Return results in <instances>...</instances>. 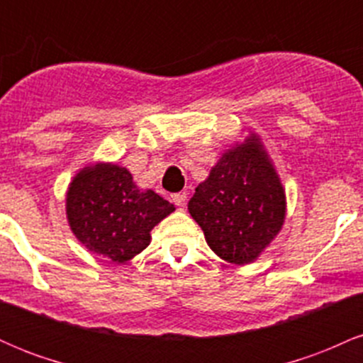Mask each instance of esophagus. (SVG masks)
<instances>
[{"label": "esophagus", "mask_w": 363, "mask_h": 363, "mask_svg": "<svg viewBox=\"0 0 363 363\" xmlns=\"http://www.w3.org/2000/svg\"><path fill=\"white\" fill-rule=\"evenodd\" d=\"M186 199H187L186 193H177V194H172V201L176 203V205H177L179 208H184V206H186Z\"/></svg>", "instance_id": "esophagus-1"}]
</instances>
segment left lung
Instances as JSON below:
<instances>
[{"instance_id": "8db88e82", "label": "left lung", "mask_w": 363, "mask_h": 363, "mask_svg": "<svg viewBox=\"0 0 363 363\" xmlns=\"http://www.w3.org/2000/svg\"><path fill=\"white\" fill-rule=\"evenodd\" d=\"M187 210L216 256L234 264L259 256L285 220V191L256 136L223 153Z\"/></svg>"}]
</instances>
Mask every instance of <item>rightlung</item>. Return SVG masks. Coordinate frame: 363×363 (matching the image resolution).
Here are the masks:
<instances>
[{"instance_id": "1", "label": "right lung", "mask_w": 363, "mask_h": 363, "mask_svg": "<svg viewBox=\"0 0 363 363\" xmlns=\"http://www.w3.org/2000/svg\"><path fill=\"white\" fill-rule=\"evenodd\" d=\"M176 210L152 189L141 191L129 170L97 164L77 174L66 194V215L91 252L126 262L150 244V230Z\"/></svg>"}]
</instances>
